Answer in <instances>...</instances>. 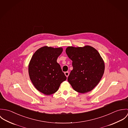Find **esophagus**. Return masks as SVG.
<instances>
[{
  "mask_svg": "<svg viewBox=\"0 0 128 128\" xmlns=\"http://www.w3.org/2000/svg\"><path fill=\"white\" fill-rule=\"evenodd\" d=\"M64 74H65V75L68 77V75H69V72H64Z\"/></svg>",
  "mask_w": 128,
  "mask_h": 128,
  "instance_id": "obj_1",
  "label": "esophagus"
}]
</instances>
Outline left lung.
<instances>
[{
    "label": "left lung",
    "mask_w": 128,
    "mask_h": 128,
    "mask_svg": "<svg viewBox=\"0 0 128 128\" xmlns=\"http://www.w3.org/2000/svg\"><path fill=\"white\" fill-rule=\"evenodd\" d=\"M66 53L72 61L73 70L68 80L75 91H92L100 82L104 72V62L98 51L90 46H69Z\"/></svg>",
    "instance_id": "obj_1"
}]
</instances>
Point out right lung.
Listing matches in <instances>:
<instances>
[{
    "label": "right lung",
    "mask_w": 128,
    "mask_h": 128,
    "mask_svg": "<svg viewBox=\"0 0 128 128\" xmlns=\"http://www.w3.org/2000/svg\"><path fill=\"white\" fill-rule=\"evenodd\" d=\"M62 48L42 47L34 53L28 65L30 79L38 91L50 95L58 91L66 77L57 62Z\"/></svg>",
    "instance_id": "1"
}]
</instances>
